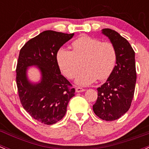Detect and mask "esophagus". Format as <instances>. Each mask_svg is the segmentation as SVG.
<instances>
[{"label":"esophagus","instance_id":"34e87169","mask_svg":"<svg viewBox=\"0 0 149 149\" xmlns=\"http://www.w3.org/2000/svg\"><path fill=\"white\" fill-rule=\"evenodd\" d=\"M76 92L77 93H81V92H83V91H85V90L84 89V88H80V87H77V88H76Z\"/></svg>","mask_w":149,"mask_h":149}]
</instances>
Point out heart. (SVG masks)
Instances as JSON below:
<instances>
[{"mask_svg": "<svg viewBox=\"0 0 149 149\" xmlns=\"http://www.w3.org/2000/svg\"><path fill=\"white\" fill-rule=\"evenodd\" d=\"M72 51L61 48L56 55V62L61 72L68 78L75 77V82L80 85H88L109 77L117 64L115 47L110 42H101L97 38L82 35L72 42Z\"/></svg>", "mask_w": 149, "mask_h": 149, "instance_id": "1", "label": "heart"}]
</instances>
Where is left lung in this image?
<instances>
[{
  "mask_svg": "<svg viewBox=\"0 0 149 149\" xmlns=\"http://www.w3.org/2000/svg\"><path fill=\"white\" fill-rule=\"evenodd\" d=\"M102 34L115 47L117 59L107 82L97 88L98 98L93 109L101 120L113 121L129 110L133 98L136 82L135 52L129 42L116 31L103 29Z\"/></svg>",
  "mask_w": 149,
  "mask_h": 149,
  "instance_id": "1",
  "label": "left lung"
}]
</instances>
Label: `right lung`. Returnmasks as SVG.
<instances>
[{
  "mask_svg": "<svg viewBox=\"0 0 149 149\" xmlns=\"http://www.w3.org/2000/svg\"><path fill=\"white\" fill-rule=\"evenodd\" d=\"M74 35L44 31L20 50L16 70L20 101L32 118L45 125L61 120L74 95V88L61 74L56 58L58 50ZM30 66H36L41 72L38 83H32L28 78L27 70Z\"/></svg>",
  "mask_w": 149,
  "mask_h": 149,
  "instance_id": "1",
  "label": "right lung"
}]
</instances>
